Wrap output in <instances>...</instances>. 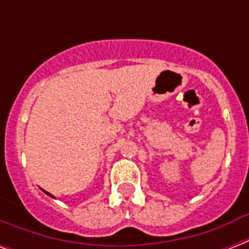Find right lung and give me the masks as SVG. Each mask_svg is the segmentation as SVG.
Segmentation results:
<instances>
[{"instance_id":"add662e5","label":"right lung","mask_w":249,"mask_h":249,"mask_svg":"<svg viewBox=\"0 0 249 249\" xmlns=\"http://www.w3.org/2000/svg\"><path fill=\"white\" fill-rule=\"evenodd\" d=\"M44 193H45V194H48L49 196H52V197H54V196H53V195H52V194H49V193H48V191H45V190H44Z\"/></svg>"}]
</instances>
